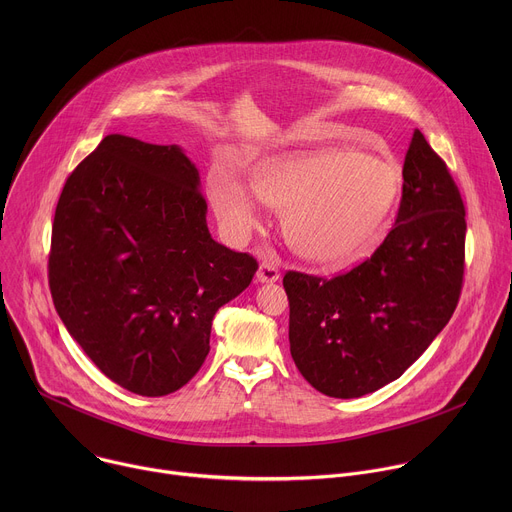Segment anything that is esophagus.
<instances>
[{"instance_id":"obj_1","label":"esophagus","mask_w":512,"mask_h":512,"mask_svg":"<svg viewBox=\"0 0 512 512\" xmlns=\"http://www.w3.org/2000/svg\"><path fill=\"white\" fill-rule=\"evenodd\" d=\"M257 279H259L261 283H273V281H277V279H279V269H277L273 263L263 261V263L259 265Z\"/></svg>"}]
</instances>
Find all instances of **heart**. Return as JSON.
<instances>
[{
	"mask_svg": "<svg viewBox=\"0 0 512 512\" xmlns=\"http://www.w3.org/2000/svg\"><path fill=\"white\" fill-rule=\"evenodd\" d=\"M255 196L283 212V233L300 257L342 267L369 255L385 235L401 192L395 162L350 152L279 158L253 176ZM210 200L237 235L261 221L255 198L233 180L210 186Z\"/></svg>",
	"mask_w": 512,
	"mask_h": 512,
	"instance_id": "obj_1",
	"label": "heart"
}]
</instances>
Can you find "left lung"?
Listing matches in <instances>:
<instances>
[{
    "label": "left lung",
    "mask_w": 512,
    "mask_h": 512,
    "mask_svg": "<svg viewBox=\"0 0 512 512\" xmlns=\"http://www.w3.org/2000/svg\"><path fill=\"white\" fill-rule=\"evenodd\" d=\"M466 210L423 133L413 131L395 225L332 279L287 271L289 350L320 393L354 399L399 379L450 322L464 281Z\"/></svg>",
    "instance_id": "1"
}]
</instances>
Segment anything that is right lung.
I'll return each mask as SVG.
<instances>
[{
	"instance_id": "right-lung-1",
	"label": "right lung",
	"mask_w": 512,
	"mask_h": 512,
	"mask_svg": "<svg viewBox=\"0 0 512 512\" xmlns=\"http://www.w3.org/2000/svg\"><path fill=\"white\" fill-rule=\"evenodd\" d=\"M257 267L210 237L198 170L178 145L113 133L66 178L52 302L97 369L135 395H170L198 373L216 310Z\"/></svg>"
}]
</instances>
